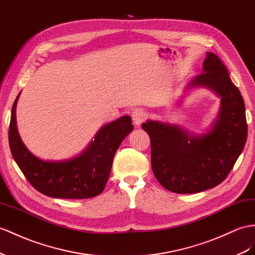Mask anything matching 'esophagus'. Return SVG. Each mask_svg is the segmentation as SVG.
Masks as SVG:
<instances>
[{"label": "esophagus", "mask_w": 255, "mask_h": 255, "mask_svg": "<svg viewBox=\"0 0 255 255\" xmlns=\"http://www.w3.org/2000/svg\"><path fill=\"white\" fill-rule=\"evenodd\" d=\"M145 119H146V113L144 110L136 109L132 112V121L135 126H140L141 124L144 122Z\"/></svg>", "instance_id": "1"}]
</instances>
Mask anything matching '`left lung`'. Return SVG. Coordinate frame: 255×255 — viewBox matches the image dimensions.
<instances>
[{
	"mask_svg": "<svg viewBox=\"0 0 255 255\" xmlns=\"http://www.w3.org/2000/svg\"><path fill=\"white\" fill-rule=\"evenodd\" d=\"M188 87H208L221 98L219 117L210 131L194 135L169 124H142L151 140L154 175L166 190L178 194L199 193L222 183L248 135L243 96L217 55L207 53L202 73Z\"/></svg>",
	"mask_w": 255,
	"mask_h": 255,
	"instance_id": "8db88e82",
	"label": "left lung"
}]
</instances>
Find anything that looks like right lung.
Segmentation results:
<instances>
[{"mask_svg": "<svg viewBox=\"0 0 255 255\" xmlns=\"http://www.w3.org/2000/svg\"><path fill=\"white\" fill-rule=\"evenodd\" d=\"M12 104L8 141L12 157L36 191L53 198L85 199L103 192L114 155L123 140L133 130L130 116L104 125L85 151L63 161H45L28 151L19 136L16 106Z\"/></svg>", "mask_w": 255, "mask_h": 255, "instance_id": "1", "label": "right lung"}]
</instances>
